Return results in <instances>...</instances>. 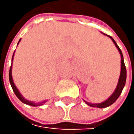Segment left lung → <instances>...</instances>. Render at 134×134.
I'll return each mask as SVG.
<instances>
[{
    "mask_svg": "<svg viewBox=\"0 0 134 134\" xmlns=\"http://www.w3.org/2000/svg\"><path fill=\"white\" fill-rule=\"evenodd\" d=\"M107 35V34H106ZM109 36V35H107ZM109 37L113 40V43L115 44V46L116 47V48L119 51V53L121 54V75H120V78H119V80H118V83H117V86H116V88L115 90V92L113 93V95L109 97V99L106 100L105 101L102 102V103H100V104H91V103H88V102H86L85 100H83L87 105L89 106H92V107H96V108H106V107H109L110 106L111 104H113L116 100L118 97L120 96L123 88H124V86L125 84V81H126V68H125V63H124V58H123V54H122V52L121 51V49L119 48V47L117 46L116 42L114 41V39L111 37V36H109Z\"/></svg>",
    "mask_w": 134,
    "mask_h": 134,
    "instance_id": "obj_1",
    "label": "left lung"
}]
</instances>
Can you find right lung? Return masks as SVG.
I'll use <instances>...</instances> for the list:
<instances>
[{
	"label": "right lung",
	"mask_w": 134,
	"mask_h": 134,
	"mask_svg": "<svg viewBox=\"0 0 134 134\" xmlns=\"http://www.w3.org/2000/svg\"><path fill=\"white\" fill-rule=\"evenodd\" d=\"M20 42V41H19ZM13 60V59H12ZM9 82H10V84H11V87H12V88L15 93V95H16L18 96V98L21 101L23 102L24 104H29V105H31V106H41L46 101H42V102H40V103H34V102H31V101H29L27 100H25L23 98V96L21 95V93L19 92V91L18 90V88L16 87V86H15L13 81V78H12V65L10 66V69H9Z\"/></svg>",
	"instance_id": "add662e5"
}]
</instances>
